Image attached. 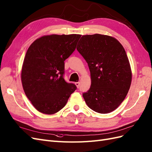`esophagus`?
Segmentation results:
<instances>
[{
    "instance_id": "34e87169",
    "label": "esophagus",
    "mask_w": 152,
    "mask_h": 152,
    "mask_svg": "<svg viewBox=\"0 0 152 152\" xmlns=\"http://www.w3.org/2000/svg\"><path fill=\"white\" fill-rule=\"evenodd\" d=\"M75 85H76L77 88H79L80 87V82H76Z\"/></svg>"
}]
</instances>
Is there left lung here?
Returning <instances> with one entry per match:
<instances>
[{
	"instance_id": "obj_1",
	"label": "left lung",
	"mask_w": 152,
	"mask_h": 152,
	"mask_svg": "<svg viewBox=\"0 0 152 152\" xmlns=\"http://www.w3.org/2000/svg\"><path fill=\"white\" fill-rule=\"evenodd\" d=\"M77 50L87 62L91 86L83 97L99 113L116 110L129 92L132 72L123 46L115 38L102 34L83 36Z\"/></svg>"
}]
</instances>
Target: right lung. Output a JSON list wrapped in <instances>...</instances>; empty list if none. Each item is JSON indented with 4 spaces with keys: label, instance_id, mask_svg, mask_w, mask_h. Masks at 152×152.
Here are the masks:
<instances>
[{
    "label": "right lung",
    "instance_id": "1",
    "mask_svg": "<svg viewBox=\"0 0 152 152\" xmlns=\"http://www.w3.org/2000/svg\"><path fill=\"white\" fill-rule=\"evenodd\" d=\"M80 34L44 36L28 48L21 69V80L26 96L34 107L47 115L66 106L76 89L64 79V61L75 50Z\"/></svg>",
    "mask_w": 152,
    "mask_h": 152
}]
</instances>
